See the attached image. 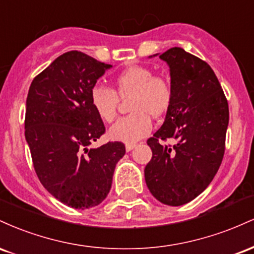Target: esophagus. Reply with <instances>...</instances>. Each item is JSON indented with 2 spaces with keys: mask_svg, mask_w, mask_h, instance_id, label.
I'll list each match as a JSON object with an SVG mask.
<instances>
[{
  "mask_svg": "<svg viewBox=\"0 0 254 254\" xmlns=\"http://www.w3.org/2000/svg\"><path fill=\"white\" fill-rule=\"evenodd\" d=\"M135 147H136L135 143H130V144L125 145V149H127V151H131Z\"/></svg>",
  "mask_w": 254,
  "mask_h": 254,
  "instance_id": "34e87169",
  "label": "esophagus"
}]
</instances>
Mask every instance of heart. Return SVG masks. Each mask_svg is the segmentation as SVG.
<instances>
[{
	"label": "heart",
	"instance_id": "obj_1",
	"mask_svg": "<svg viewBox=\"0 0 254 254\" xmlns=\"http://www.w3.org/2000/svg\"><path fill=\"white\" fill-rule=\"evenodd\" d=\"M129 109L132 113L121 118L109 131L110 138L124 143H135L151 130L150 117L164 116L172 104V87L165 77L154 76L144 66L133 65L116 77L115 90L95 84L90 89V104L98 117L106 123L117 116L118 97L130 95Z\"/></svg>",
	"mask_w": 254,
	"mask_h": 254
}]
</instances>
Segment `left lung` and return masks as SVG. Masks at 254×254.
I'll return each instance as SVG.
<instances>
[{
    "mask_svg": "<svg viewBox=\"0 0 254 254\" xmlns=\"http://www.w3.org/2000/svg\"><path fill=\"white\" fill-rule=\"evenodd\" d=\"M159 57L170 66L173 98L162 127L147 141L153 156L144 178L157 200L179 206L202 193L217 173L224 155L229 110L208 63L182 48H172ZM168 138L176 143H159L160 139Z\"/></svg>",
    "mask_w": 254,
    "mask_h": 254,
    "instance_id": "8db88e82",
    "label": "left lung"
}]
</instances>
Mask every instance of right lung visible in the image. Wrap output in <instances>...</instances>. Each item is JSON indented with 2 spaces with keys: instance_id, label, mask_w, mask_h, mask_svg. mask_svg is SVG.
<instances>
[{
  "instance_id": "add662e5",
  "label": "right lung",
  "mask_w": 254,
  "mask_h": 254,
  "mask_svg": "<svg viewBox=\"0 0 254 254\" xmlns=\"http://www.w3.org/2000/svg\"><path fill=\"white\" fill-rule=\"evenodd\" d=\"M112 68L80 51L61 55L32 81L26 100L25 137L40 183L74 209L98 205L109 194L122 142L88 145L104 135L90 89Z\"/></svg>"
}]
</instances>
